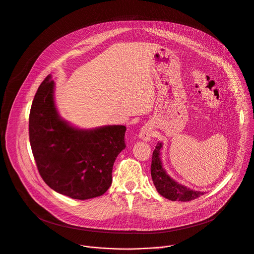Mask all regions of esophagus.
<instances>
[{"label": "esophagus", "mask_w": 254, "mask_h": 254, "mask_svg": "<svg viewBox=\"0 0 254 254\" xmlns=\"http://www.w3.org/2000/svg\"><path fill=\"white\" fill-rule=\"evenodd\" d=\"M152 135H153V131L149 125H145L144 127H142L138 133V137L144 141H148Z\"/></svg>", "instance_id": "34e87169"}]
</instances>
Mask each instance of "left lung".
Segmentation results:
<instances>
[{
    "instance_id": "1",
    "label": "left lung",
    "mask_w": 254,
    "mask_h": 254,
    "mask_svg": "<svg viewBox=\"0 0 254 254\" xmlns=\"http://www.w3.org/2000/svg\"><path fill=\"white\" fill-rule=\"evenodd\" d=\"M162 143L158 142L152 152L150 174L153 185L160 195L170 200L190 201L203 195L204 192L190 190L174 181L165 172L160 159V148Z\"/></svg>"
}]
</instances>
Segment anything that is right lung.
Segmentation results:
<instances>
[{
    "label": "right lung",
    "mask_w": 254,
    "mask_h": 254,
    "mask_svg": "<svg viewBox=\"0 0 254 254\" xmlns=\"http://www.w3.org/2000/svg\"><path fill=\"white\" fill-rule=\"evenodd\" d=\"M54 87L48 75L30 112V143L38 171L44 182L63 195L80 200L101 196L110 189L115 160L126 148L127 127H71L58 114Z\"/></svg>",
    "instance_id": "add662e5"
}]
</instances>
